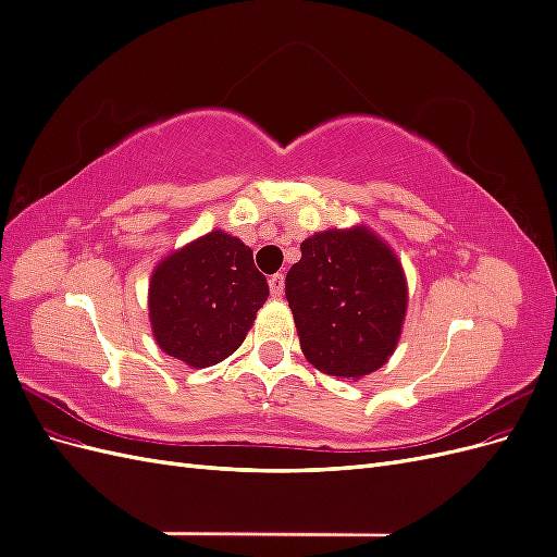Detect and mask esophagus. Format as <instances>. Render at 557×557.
<instances>
[{
	"mask_svg": "<svg viewBox=\"0 0 557 557\" xmlns=\"http://www.w3.org/2000/svg\"><path fill=\"white\" fill-rule=\"evenodd\" d=\"M283 288H285V278H283V274L269 276V290H272V297H281V295H283Z\"/></svg>",
	"mask_w": 557,
	"mask_h": 557,
	"instance_id": "34e87169",
	"label": "esophagus"
}]
</instances>
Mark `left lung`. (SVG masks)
<instances>
[{
  "instance_id": "left-lung-1",
  "label": "left lung",
  "mask_w": 557,
  "mask_h": 557,
  "mask_svg": "<svg viewBox=\"0 0 557 557\" xmlns=\"http://www.w3.org/2000/svg\"><path fill=\"white\" fill-rule=\"evenodd\" d=\"M285 297L305 358L318 372L362 379L395 352L407 313V278L372 230H325L301 242Z\"/></svg>"
}]
</instances>
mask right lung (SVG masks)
<instances>
[{
	"label": "right lung",
	"instance_id": "add662e5",
	"mask_svg": "<svg viewBox=\"0 0 557 557\" xmlns=\"http://www.w3.org/2000/svg\"><path fill=\"white\" fill-rule=\"evenodd\" d=\"M267 297L252 250L213 230L156 267L148 318L166 356L199 369L223 362L242 346Z\"/></svg>",
	"mask_w": 557,
	"mask_h": 557
}]
</instances>
